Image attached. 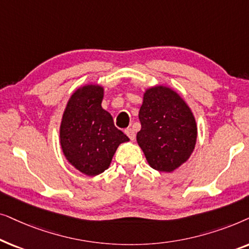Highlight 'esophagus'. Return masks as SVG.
<instances>
[{
  "label": "esophagus",
  "mask_w": 249,
  "mask_h": 249,
  "mask_svg": "<svg viewBox=\"0 0 249 249\" xmlns=\"http://www.w3.org/2000/svg\"><path fill=\"white\" fill-rule=\"evenodd\" d=\"M124 132H125V135L128 136L129 138H130V141H135V138H136V135H135V131L132 130L131 128H127L124 130Z\"/></svg>",
  "instance_id": "34e87169"
}]
</instances>
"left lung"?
Masks as SVG:
<instances>
[{"mask_svg": "<svg viewBox=\"0 0 249 249\" xmlns=\"http://www.w3.org/2000/svg\"><path fill=\"white\" fill-rule=\"evenodd\" d=\"M138 117L142 129L137 142L153 169L172 172L190 158L197 139L196 120L176 90L166 86L146 89Z\"/></svg>", "mask_w": 249, "mask_h": 249, "instance_id": "left-lung-1", "label": "left lung"}]
</instances>
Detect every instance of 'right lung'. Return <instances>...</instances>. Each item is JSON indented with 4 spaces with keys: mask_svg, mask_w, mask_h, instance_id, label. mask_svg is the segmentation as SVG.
Listing matches in <instances>:
<instances>
[{
    "mask_svg": "<svg viewBox=\"0 0 249 249\" xmlns=\"http://www.w3.org/2000/svg\"><path fill=\"white\" fill-rule=\"evenodd\" d=\"M104 88L79 87L68 101L60 125V144L68 162L94 177L111 164L115 151L129 138L115 128L113 118L102 107Z\"/></svg>",
    "mask_w": 249,
    "mask_h": 249,
    "instance_id": "right-lung-1",
    "label": "right lung"
}]
</instances>
